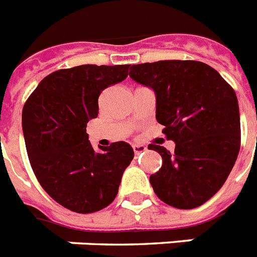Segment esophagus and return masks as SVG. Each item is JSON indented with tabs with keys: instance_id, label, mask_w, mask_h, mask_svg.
<instances>
[{
	"instance_id": "obj_1",
	"label": "esophagus",
	"mask_w": 257,
	"mask_h": 257,
	"mask_svg": "<svg viewBox=\"0 0 257 257\" xmlns=\"http://www.w3.org/2000/svg\"><path fill=\"white\" fill-rule=\"evenodd\" d=\"M133 149H134L135 155H139V154L145 153L146 150H147V147H146V146H143V145H134V146H133Z\"/></svg>"
}]
</instances>
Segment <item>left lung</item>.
<instances>
[{
  "label": "left lung",
  "instance_id": "8db88e82",
  "mask_svg": "<svg viewBox=\"0 0 257 257\" xmlns=\"http://www.w3.org/2000/svg\"><path fill=\"white\" fill-rule=\"evenodd\" d=\"M130 77L154 90L157 120L170 153L158 145L161 170L150 176L154 192L168 206L191 210L211 199L228 178L240 150L239 103L215 69L198 61L133 65Z\"/></svg>",
  "mask_w": 257,
  "mask_h": 257
}]
</instances>
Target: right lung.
<instances>
[{
    "label": "right lung",
    "instance_id": "add662e5",
    "mask_svg": "<svg viewBox=\"0 0 257 257\" xmlns=\"http://www.w3.org/2000/svg\"><path fill=\"white\" fill-rule=\"evenodd\" d=\"M130 65L81 66L49 74L22 110L29 161L40 184L55 202L78 213L107 207L134 158L126 142L94 150L86 133L98 116V96L124 81Z\"/></svg>",
    "mask_w": 257,
    "mask_h": 257
}]
</instances>
